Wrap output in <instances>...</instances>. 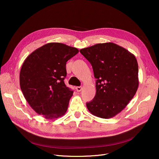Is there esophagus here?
Instances as JSON below:
<instances>
[{
	"label": "esophagus",
	"mask_w": 159,
	"mask_h": 159,
	"mask_svg": "<svg viewBox=\"0 0 159 159\" xmlns=\"http://www.w3.org/2000/svg\"><path fill=\"white\" fill-rule=\"evenodd\" d=\"M76 90L78 92H80V91L82 90V87L81 86H77L76 87Z\"/></svg>",
	"instance_id": "34e87169"
}]
</instances>
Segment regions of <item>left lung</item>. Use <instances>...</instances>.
I'll use <instances>...</instances> for the list:
<instances>
[{"mask_svg": "<svg viewBox=\"0 0 159 159\" xmlns=\"http://www.w3.org/2000/svg\"><path fill=\"white\" fill-rule=\"evenodd\" d=\"M80 53L92 66L96 95L86 103L89 111L102 119H110L122 111L139 87V66L135 55L112 43L81 49Z\"/></svg>", "mask_w": 159, "mask_h": 159, "instance_id": "8db88e82", "label": "left lung"}]
</instances>
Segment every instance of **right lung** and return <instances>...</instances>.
I'll return each instance as SVG.
<instances>
[{"label":"right lung","instance_id":"right-lung-1","mask_svg":"<svg viewBox=\"0 0 159 159\" xmlns=\"http://www.w3.org/2000/svg\"><path fill=\"white\" fill-rule=\"evenodd\" d=\"M76 48L50 43L33 52L24 61L20 86L26 101L47 119L63 116L73 91L64 84L66 62L79 53Z\"/></svg>","mask_w":159,"mask_h":159}]
</instances>
